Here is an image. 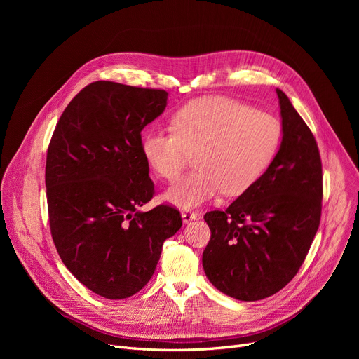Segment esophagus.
Wrapping results in <instances>:
<instances>
[{"label": "esophagus", "mask_w": 359, "mask_h": 359, "mask_svg": "<svg viewBox=\"0 0 359 359\" xmlns=\"http://www.w3.org/2000/svg\"><path fill=\"white\" fill-rule=\"evenodd\" d=\"M182 218H183L184 224H189L191 221L198 218V214L196 212H191V211H184V212H182Z\"/></svg>", "instance_id": "obj_1"}]
</instances>
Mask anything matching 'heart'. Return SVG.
<instances>
[{
	"label": "heart",
	"mask_w": 359,
	"mask_h": 359,
	"mask_svg": "<svg viewBox=\"0 0 359 359\" xmlns=\"http://www.w3.org/2000/svg\"><path fill=\"white\" fill-rule=\"evenodd\" d=\"M172 129L154 128L141 140L144 158L156 175L175 180L187 154L195 172L170 186L163 199L194 210L221 192L248 191L273 161L282 138L280 122L271 113L229 97H206L179 109Z\"/></svg>",
	"instance_id": "heart-1"
}]
</instances>
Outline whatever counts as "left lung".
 Masks as SVG:
<instances>
[{
    "instance_id": "obj_1",
    "label": "left lung",
    "mask_w": 359,
    "mask_h": 359,
    "mask_svg": "<svg viewBox=\"0 0 359 359\" xmlns=\"http://www.w3.org/2000/svg\"><path fill=\"white\" fill-rule=\"evenodd\" d=\"M282 141L263 176L225 211L203 219L211 240L202 265L211 284L240 301L284 288L310 250L322 217L323 175L318 147L284 91L276 88Z\"/></svg>"
}]
</instances>
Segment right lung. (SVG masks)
<instances>
[{
    "instance_id": "right-lung-1",
    "label": "right lung",
    "mask_w": 359,
    "mask_h": 359,
    "mask_svg": "<svg viewBox=\"0 0 359 359\" xmlns=\"http://www.w3.org/2000/svg\"><path fill=\"white\" fill-rule=\"evenodd\" d=\"M167 96L91 83L69 102L49 142L45 183L55 248L83 285L109 299L141 291L164 240L182 227L173 206L138 211L154 195L141 130L164 111Z\"/></svg>"
}]
</instances>
